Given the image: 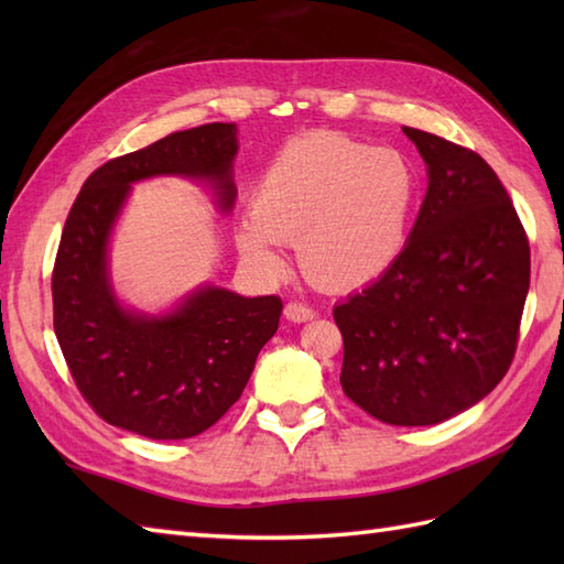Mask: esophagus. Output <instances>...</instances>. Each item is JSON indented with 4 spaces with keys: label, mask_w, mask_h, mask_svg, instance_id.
<instances>
[{
    "label": "esophagus",
    "mask_w": 564,
    "mask_h": 564,
    "mask_svg": "<svg viewBox=\"0 0 564 564\" xmlns=\"http://www.w3.org/2000/svg\"><path fill=\"white\" fill-rule=\"evenodd\" d=\"M283 315H285V319H291V322H307V319H313L317 313L310 305H305V303L291 301L289 305H285Z\"/></svg>",
    "instance_id": "esophagus-1"
}]
</instances>
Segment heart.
I'll return each instance as SVG.
<instances>
[{"mask_svg": "<svg viewBox=\"0 0 564 564\" xmlns=\"http://www.w3.org/2000/svg\"><path fill=\"white\" fill-rule=\"evenodd\" d=\"M419 174L394 148H370L332 130L285 142L254 186L237 225V249L261 275H281L279 245L322 291L380 281L410 245Z\"/></svg>", "mask_w": 564, "mask_h": 564, "instance_id": "obj_1", "label": "heart"}]
</instances>
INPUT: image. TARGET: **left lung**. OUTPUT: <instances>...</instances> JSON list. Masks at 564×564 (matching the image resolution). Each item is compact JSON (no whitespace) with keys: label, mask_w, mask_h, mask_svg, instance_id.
<instances>
[{"label":"left lung","mask_w":564,"mask_h":564,"mask_svg":"<svg viewBox=\"0 0 564 564\" xmlns=\"http://www.w3.org/2000/svg\"><path fill=\"white\" fill-rule=\"evenodd\" d=\"M429 186L400 261L334 307L341 388L392 426L465 412L507 376L531 283L517 208L480 154L402 128Z\"/></svg>","instance_id":"8db88e82"}]
</instances>
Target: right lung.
Returning <instances> with one entry per match:
<instances>
[{"label":"right lung","mask_w":564,"mask_h":564,"mask_svg":"<svg viewBox=\"0 0 564 564\" xmlns=\"http://www.w3.org/2000/svg\"><path fill=\"white\" fill-rule=\"evenodd\" d=\"M237 126L166 135L99 166L65 220L53 269V325L72 378L104 422L154 441L198 436L239 400L283 303L200 285L164 315L128 310L113 293L109 239L130 186L152 176L208 182L230 213Z\"/></svg>","instance_id":"add662e5"}]
</instances>
